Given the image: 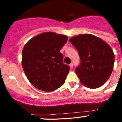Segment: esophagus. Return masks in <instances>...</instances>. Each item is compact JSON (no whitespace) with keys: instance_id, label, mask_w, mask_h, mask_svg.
Here are the masks:
<instances>
[{"instance_id":"1","label":"esophagus","mask_w":122,"mask_h":122,"mask_svg":"<svg viewBox=\"0 0 122 122\" xmlns=\"http://www.w3.org/2000/svg\"><path fill=\"white\" fill-rule=\"evenodd\" d=\"M70 68H73V63H71L70 64Z\"/></svg>"}]
</instances>
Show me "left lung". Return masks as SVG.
Listing matches in <instances>:
<instances>
[{
  "instance_id": "8db88e82",
  "label": "left lung",
  "mask_w": 122,
  "mask_h": 122,
  "mask_svg": "<svg viewBox=\"0 0 122 122\" xmlns=\"http://www.w3.org/2000/svg\"><path fill=\"white\" fill-rule=\"evenodd\" d=\"M69 41L80 57L76 73L82 84L90 89L104 84L114 67V54L111 48L100 38L90 34L74 36Z\"/></svg>"
}]
</instances>
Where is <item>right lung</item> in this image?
<instances>
[{
    "mask_svg": "<svg viewBox=\"0 0 122 122\" xmlns=\"http://www.w3.org/2000/svg\"><path fill=\"white\" fill-rule=\"evenodd\" d=\"M68 37L45 32L29 41L22 52V65L30 82L45 92L57 89L65 83L70 66L63 63L60 52Z\"/></svg>",
    "mask_w": 122,
    "mask_h": 122,
    "instance_id": "obj_1",
    "label": "right lung"
}]
</instances>
